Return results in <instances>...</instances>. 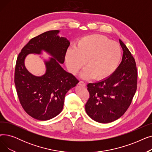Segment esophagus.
<instances>
[{
  "instance_id": "34e87169",
  "label": "esophagus",
  "mask_w": 152,
  "mask_h": 152,
  "mask_svg": "<svg viewBox=\"0 0 152 152\" xmlns=\"http://www.w3.org/2000/svg\"><path fill=\"white\" fill-rule=\"evenodd\" d=\"M79 84L80 85V86H83V87H85V86H86V83H85L84 81H80L79 82Z\"/></svg>"
}]
</instances>
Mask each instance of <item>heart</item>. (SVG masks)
Segmentation results:
<instances>
[{"label": "heart", "instance_id": "obj_1", "mask_svg": "<svg viewBox=\"0 0 152 152\" xmlns=\"http://www.w3.org/2000/svg\"><path fill=\"white\" fill-rule=\"evenodd\" d=\"M122 57L120 45L106 36L92 34L79 40L76 49H69L65 55L66 66L72 74L77 75L85 65L84 79L94 77L102 80L112 75Z\"/></svg>", "mask_w": 152, "mask_h": 152}]
</instances>
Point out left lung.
Segmentation results:
<instances>
[{
	"label": "left lung",
	"mask_w": 152,
	"mask_h": 152,
	"mask_svg": "<svg viewBox=\"0 0 152 152\" xmlns=\"http://www.w3.org/2000/svg\"><path fill=\"white\" fill-rule=\"evenodd\" d=\"M123 50L122 61L110 76L87 85L89 98L85 105L87 114L101 123L113 122L129 107L137 90V70L134 58L119 40Z\"/></svg>",
	"instance_id": "8db88e82"
}]
</instances>
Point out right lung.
<instances>
[{"instance_id": "add662e5", "label": "right lung", "mask_w": 152, "mask_h": 152, "mask_svg": "<svg viewBox=\"0 0 152 152\" xmlns=\"http://www.w3.org/2000/svg\"><path fill=\"white\" fill-rule=\"evenodd\" d=\"M58 33V30H52L32 38L16 62L14 81L20 104L29 116L40 121L57 116L63 110L66 92L79 83L60 66L70 43L66 38L60 37ZM42 50L54 58L46 62V74L37 77L26 69L23 61L28 54H39Z\"/></svg>"}]
</instances>
